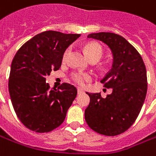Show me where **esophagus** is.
Masks as SVG:
<instances>
[{"label":"esophagus","instance_id":"esophagus-1","mask_svg":"<svg viewBox=\"0 0 156 156\" xmlns=\"http://www.w3.org/2000/svg\"><path fill=\"white\" fill-rule=\"evenodd\" d=\"M77 90H78V94H81V93H83V90L81 88V87H78V88H77Z\"/></svg>","mask_w":156,"mask_h":156}]
</instances>
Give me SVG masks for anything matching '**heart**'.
I'll list each match as a JSON object with an SVG mask.
<instances>
[{
    "label": "heart",
    "mask_w": 156,
    "mask_h": 156,
    "mask_svg": "<svg viewBox=\"0 0 156 156\" xmlns=\"http://www.w3.org/2000/svg\"><path fill=\"white\" fill-rule=\"evenodd\" d=\"M85 52L87 56L90 58V60H96L98 62L100 60L103 56H104V50L103 47L100 46L98 43H89L84 47ZM71 52V47H68L64 51L63 54V61H66L68 57ZM72 79L76 83L78 84H85L86 83L90 82L91 80V75L86 73H82V72H76L72 74Z\"/></svg>",
    "instance_id": "heart-1"
}]
</instances>
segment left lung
I'll return each mask as SVG.
<instances>
[{
  "instance_id": "1",
  "label": "left lung",
  "mask_w": 156,
  "mask_h": 156,
  "mask_svg": "<svg viewBox=\"0 0 156 156\" xmlns=\"http://www.w3.org/2000/svg\"><path fill=\"white\" fill-rule=\"evenodd\" d=\"M88 38L110 47L113 64L101 80L112 93L105 98L101 93H89L90 104L84 110L89 127L101 135L113 136L125 132L136 120L147 94V72L137 50L121 35L113 33L90 34Z\"/></svg>"
}]
</instances>
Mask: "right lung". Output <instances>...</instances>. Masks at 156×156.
<instances>
[{
  "mask_svg": "<svg viewBox=\"0 0 156 156\" xmlns=\"http://www.w3.org/2000/svg\"><path fill=\"white\" fill-rule=\"evenodd\" d=\"M79 36L46 31L35 35L16 52L8 90L20 121L31 130L50 132L65 120L77 89L66 83L58 90L50 89L46 77L60 68L64 51Z\"/></svg>",
  "mask_w": 156,
  "mask_h": 156,
  "instance_id": "1",
  "label": "right lung"
}]
</instances>
